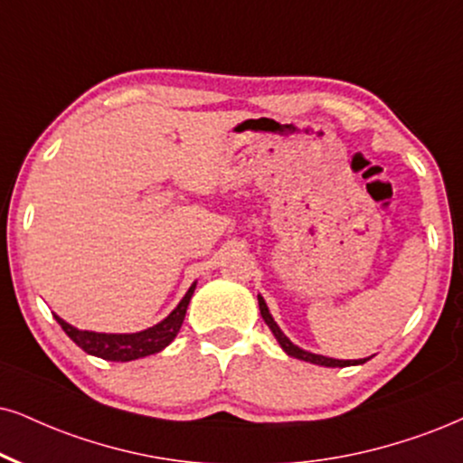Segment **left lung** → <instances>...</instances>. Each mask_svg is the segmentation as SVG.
I'll return each mask as SVG.
<instances>
[{"label":"left lung","instance_id":"obj_1","mask_svg":"<svg viewBox=\"0 0 463 463\" xmlns=\"http://www.w3.org/2000/svg\"><path fill=\"white\" fill-rule=\"evenodd\" d=\"M258 302H260V313L261 317H264V322L268 324V328L272 330V335H275V339L279 341V345L283 347V352L288 354V356H294L298 358V361H305V363H313V364H319V367H350V364H363L367 363L369 358H358V361H339V358H328V356H322V354H313V352H307L298 347L296 344L285 336V333L281 328H279V324L275 322V317L270 316V309H268L266 300L261 298L258 294Z\"/></svg>","mask_w":463,"mask_h":463}]
</instances>
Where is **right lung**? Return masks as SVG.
<instances>
[{
  "instance_id": "add662e5",
  "label": "right lung",
  "mask_w": 463,
  "mask_h": 463,
  "mask_svg": "<svg viewBox=\"0 0 463 463\" xmlns=\"http://www.w3.org/2000/svg\"><path fill=\"white\" fill-rule=\"evenodd\" d=\"M195 288L197 281L188 288L184 298L178 302V307H175L167 317L161 319L158 324H154L152 328L139 330V333H94V330L74 328L72 324L64 322L60 316H55V319L57 324L64 328V333L71 336L83 352L92 354V356L105 358V361H137V358L150 356V354L165 350V347L175 339V335L180 333L182 322H184L191 296L195 294Z\"/></svg>"
}]
</instances>
